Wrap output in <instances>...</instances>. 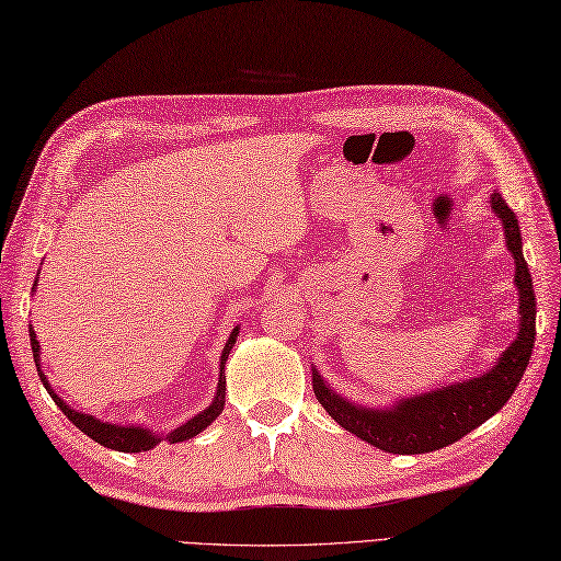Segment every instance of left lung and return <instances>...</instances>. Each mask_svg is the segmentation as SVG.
Listing matches in <instances>:
<instances>
[{"mask_svg":"<svg viewBox=\"0 0 561 561\" xmlns=\"http://www.w3.org/2000/svg\"><path fill=\"white\" fill-rule=\"evenodd\" d=\"M492 211L504 226V238L516 267V289H518V332L516 340L508 344L502 356L494 362L490 371L474 378L458 380V383L440 386L436 390L420 392L396 400L388 408H368L356 404L340 392L332 390L328 380L313 371V392L318 402L340 426L350 434L359 436L386 453H400V456H416V453H432L444 446L456 444L458 438L470 434L492 414L504 408L520 383L526 366L530 362L535 344V291L528 262L523 257V241L516 214L508 209L504 197L492 193Z\"/></svg>","mask_w":561,"mask_h":561,"instance_id":"obj_1","label":"left lung"}]
</instances>
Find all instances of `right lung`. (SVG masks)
Listing matches in <instances>:
<instances>
[{"instance_id": "1", "label": "right lung", "mask_w": 561, "mask_h": 561, "mask_svg": "<svg viewBox=\"0 0 561 561\" xmlns=\"http://www.w3.org/2000/svg\"><path fill=\"white\" fill-rule=\"evenodd\" d=\"M38 274H41V272H38ZM35 287H38V277H35L33 289H35ZM28 332H31L33 362H35V366H38V376H41V380H43L45 390L50 392V398L55 400L57 408L67 414V420H69L71 424H75V426H79L83 434L91 436L93 440H96V444H101V446H105V448L123 450V453H141V450H151L153 446H159L163 438L171 440V444H181V440L195 438L199 432H205V428L221 414L224 402H226V376H224V366H226V362H229L231 350L236 347V337H238V332H241V328H233L229 340H226V344H224V352H221V359H219V383H217V392H214V400L209 402V408H205L199 414H195L193 420H187L185 424L173 428V432H169L165 436H163V434H153L151 428H147V426H139V424H135V426H129V424H111V422L99 420V416H93V414H83V412H77L75 408H69V404L53 390L50 380L45 378L43 368H41V342L35 340L33 328H28Z\"/></svg>"}]
</instances>
